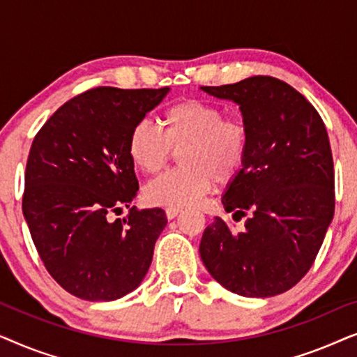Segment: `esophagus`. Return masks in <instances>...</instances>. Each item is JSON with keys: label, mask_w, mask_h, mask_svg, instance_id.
<instances>
[{"label": "esophagus", "mask_w": 357, "mask_h": 357, "mask_svg": "<svg viewBox=\"0 0 357 357\" xmlns=\"http://www.w3.org/2000/svg\"><path fill=\"white\" fill-rule=\"evenodd\" d=\"M182 213V209L180 208H167L165 209V216H167V219H174L177 218V214Z\"/></svg>", "instance_id": "obj_1"}]
</instances>
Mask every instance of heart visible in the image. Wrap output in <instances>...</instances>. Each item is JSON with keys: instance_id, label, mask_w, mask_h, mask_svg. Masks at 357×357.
Returning a JSON list of instances; mask_svg holds the SVG:
<instances>
[{"instance_id": "heart-1", "label": "heart", "mask_w": 357, "mask_h": 357, "mask_svg": "<svg viewBox=\"0 0 357 357\" xmlns=\"http://www.w3.org/2000/svg\"><path fill=\"white\" fill-rule=\"evenodd\" d=\"M158 125L138 121L130 131V160L141 172L154 175L180 151L183 167L160 175L144 188L153 206L187 208L197 204L214 180L234 182L242 172L250 149V130L241 116H226L214 102L183 99L162 112Z\"/></svg>"}]
</instances>
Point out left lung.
Returning a JSON list of instances; mask_svg holds the SVG:
<instances>
[{"label": "left lung", "instance_id": "obj_1", "mask_svg": "<svg viewBox=\"0 0 357 357\" xmlns=\"http://www.w3.org/2000/svg\"><path fill=\"white\" fill-rule=\"evenodd\" d=\"M202 89L241 105L250 149L222 197L234 219L247 216L245 231L216 216L204 229L199 255L234 294H281L314 265L333 219L335 169L325 123L301 92L273 76Z\"/></svg>", "mask_w": 357, "mask_h": 357}]
</instances>
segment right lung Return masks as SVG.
Returning <instances> with one entry per match:
<instances>
[{"instance_id":"obj_1","label":"right lung","mask_w":357,"mask_h":357,"mask_svg":"<svg viewBox=\"0 0 357 357\" xmlns=\"http://www.w3.org/2000/svg\"><path fill=\"white\" fill-rule=\"evenodd\" d=\"M169 87L100 86L65 102L32 141L22 213L53 280L84 301H115L143 281L164 209L128 208L139 185L126 144Z\"/></svg>"}]
</instances>
